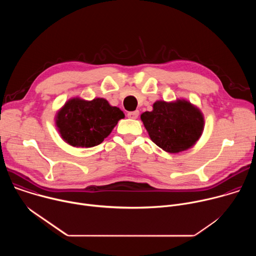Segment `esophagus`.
<instances>
[{"label": "esophagus", "instance_id": "esophagus-1", "mask_svg": "<svg viewBox=\"0 0 256 256\" xmlns=\"http://www.w3.org/2000/svg\"><path fill=\"white\" fill-rule=\"evenodd\" d=\"M138 114H140V112H138V110H136V112H128V118H132V120H136L138 116Z\"/></svg>", "mask_w": 256, "mask_h": 256}]
</instances>
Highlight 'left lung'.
I'll return each instance as SVG.
<instances>
[{
    "label": "left lung",
    "mask_w": 256,
    "mask_h": 256,
    "mask_svg": "<svg viewBox=\"0 0 256 256\" xmlns=\"http://www.w3.org/2000/svg\"><path fill=\"white\" fill-rule=\"evenodd\" d=\"M150 138L167 153L186 151L200 140L204 118L200 109L186 99L158 100L152 112L140 114Z\"/></svg>",
    "instance_id": "left-lung-1"
}]
</instances>
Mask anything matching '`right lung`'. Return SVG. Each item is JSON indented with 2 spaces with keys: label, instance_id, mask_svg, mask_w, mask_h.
<instances>
[{
  "label": "right lung",
  "instance_id": "right-lung-1",
  "mask_svg": "<svg viewBox=\"0 0 256 256\" xmlns=\"http://www.w3.org/2000/svg\"><path fill=\"white\" fill-rule=\"evenodd\" d=\"M124 114L104 98L68 99L56 114V126L62 138L76 148H91L107 138Z\"/></svg>",
  "mask_w": 256,
  "mask_h": 256
}]
</instances>
